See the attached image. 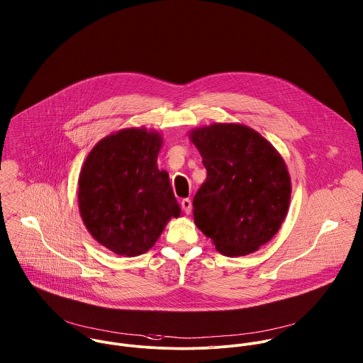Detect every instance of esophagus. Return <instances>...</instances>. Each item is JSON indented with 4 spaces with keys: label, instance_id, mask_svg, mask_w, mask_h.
<instances>
[{
    "label": "esophagus",
    "instance_id": "esophagus-1",
    "mask_svg": "<svg viewBox=\"0 0 363 363\" xmlns=\"http://www.w3.org/2000/svg\"><path fill=\"white\" fill-rule=\"evenodd\" d=\"M181 208H182V211H184L186 215H189L191 211H192V202H191V199H182V201H181Z\"/></svg>",
    "mask_w": 363,
    "mask_h": 363
}]
</instances>
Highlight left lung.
<instances>
[{"mask_svg":"<svg viewBox=\"0 0 363 363\" xmlns=\"http://www.w3.org/2000/svg\"><path fill=\"white\" fill-rule=\"evenodd\" d=\"M208 171L194 198V220L220 254L255 252L289 209V172L281 154L254 129L213 123L189 133Z\"/></svg>","mask_w":363,"mask_h":363,"instance_id":"left-lung-1","label":"left lung"}]
</instances>
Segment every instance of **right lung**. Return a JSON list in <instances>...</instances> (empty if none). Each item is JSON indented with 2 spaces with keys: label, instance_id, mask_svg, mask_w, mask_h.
<instances>
[{
  "label": "right lung",
  "instance_id": "obj_1",
  "mask_svg": "<svg viewBox=\"0 0 363 363\" xmlns=\"http://www.w3.org/2000/svg\"><path fill=\"white\" fill-rule=\"evenodd\" d=\"M158 132L122 129L98 142L78 178V208L91 235L118 255L148 251L181 208L157 157Z\"/></svg>",
  "mask_w": 363,
  "mask_h": 363
}]
</instances>
